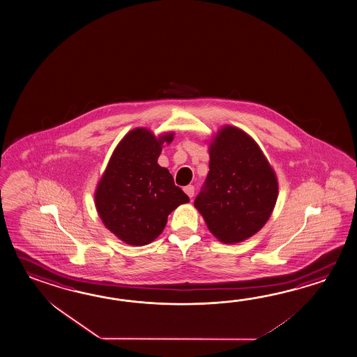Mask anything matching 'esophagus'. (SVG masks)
I'll return each mask as SVG.
<instances>
[{"mask_svg":"<svg viewBox=\"0 0 357 357\" xmlns=\"http://www.w3.org/2000/svg\"><path fill=\"white\" fill-rule=\"evenodd\" d=\"M184 192H185V195L192 198V197L195 196V187L193 185H187V187H184Z\"/></svg>","mask_w":357,"mask_h":357,"instance_id":"obj_1","label":"esophagus"}]
</instances>
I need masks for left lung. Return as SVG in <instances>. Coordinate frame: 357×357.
I'll return each instance as SVG.
<instances>
[{
  "label": "left lung",
  "mask_w": 357,
  "mask_h": 357,
  "mask_svg": "<svg viewBox=\"0 0 357 357\" xmlns=\"http://www.w3.org/2000/svg\"><path fill=\"white\" fill-rule=\"evenodd\" d=\"M208 153L210 172L195 207L221 243L247 241L276 206V173L255 139L234 126L218 130Z\"/></svg>",
  "instance_id": "1"
}]
</instances>
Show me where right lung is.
<instances>
[{
    "label": "right lung",
    "mask_w": 357,
    "mask_h": 357,
    "mask_svg": "<svg viewBox=\"0 0 357 357\" xmlns=\"http://www.w3.org/2000/svg\"><path fill=\"white\" fill-rule=\"evenodd\" d=\"M174 132L158 137L135 128L116 145L95 190V207L105 227L135 247L155 241L178 206L190 202L167 167L158 164Z\"/></svg>",
    "instance_id": "right-lung-1"
}]
</instances>
